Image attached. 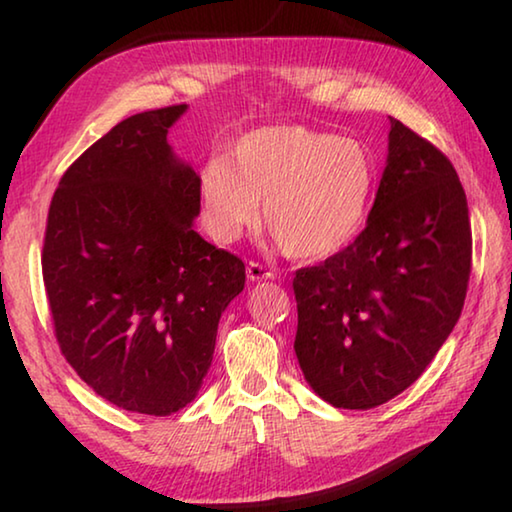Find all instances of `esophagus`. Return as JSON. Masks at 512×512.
I'll return each instance as SVG.
<instances>
[{
    "mask_svg": "<svg viewBox=\"0 0 512 512\" xmlns=\"http://www.w3.org/2000/svg\"><path fill=\"white\" fill-rule=\"evenodd\" d=\"M246 275H248L250 282H264V280H271L273 271H271V268H266L264 264L255 262V259H250V262L246 264Z\"/></svg>",
    "mask_w": 512,
    "mask_h": 512,
    "instance_id": "esophagus-1",
    "label": "esophagus"
}]
</instances>
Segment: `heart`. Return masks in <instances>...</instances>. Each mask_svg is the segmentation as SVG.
Listing matches in <instances>:
<instances>
[{
	"label": "heart",
	"mask_w": 512,
	"mask_h": 512,
	"mask_svg": "<svg viewBox=\"0 0 512 512\" xmlns=\"http://www.w3.org/2000/svg\"><path fill=\"white\" fill-rule=\"evenodd\" d=\"M377 169L361 142L271 126L235 142L230 160L212 158L198 178L201 216L216 241H235L264 221L293 259H325L359 235L375 196Z\"/></svg>",
	"instance_id": "heart-1"
}]
</instances>
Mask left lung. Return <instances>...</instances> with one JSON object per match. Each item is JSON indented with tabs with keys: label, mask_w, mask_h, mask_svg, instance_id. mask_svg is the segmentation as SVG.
I'll return each mask as SVG.
<instances>
[{
	"label": "left lung",
	"mask_w": 512,
	"mask_h": 512,
	"mask_svg": "<svg viewBox=\"0 0 512 512\" xmlns=\"http://www.w3.org/2000/svg\"><path fill=\"white\" fill-rule=\"evenodd\" d=\"M388 140L366 228L293 277V348L336 409H375L406 391L452 334L470 284V212L454 164L397 119Z\"/></svg>",
	"instance_id": "1"
}]
</instances>
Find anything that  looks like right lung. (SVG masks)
Instances as JSON below:
<instances>
[{
	"instance_id": "1",
	"label": "right lung",
	"mask_w": 512,
	"mask_h": 512,
	"mask_svg": "<svg viewBox=\"0 0 512 512\" xmlns=\"http://www.w3.org/2000/svg\"><path fill=\"white\" fill-rule=\"evenodd\" d=\"M185 108L137 112L69 164L42 244L60 352L103 400L144 415L194 400L246 284L244 262L192 225L198 176L167 144Z\"/></svg>"
}]
</instances>
